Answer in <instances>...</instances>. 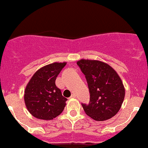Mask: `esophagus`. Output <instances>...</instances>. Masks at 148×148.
<instances>
[{
  "mask_svg": "<svg viewBox=\"0 0 148 148\" xmlns=\"http://www.w3.org/2000/svg\"><path fill=\"white\" fill-rule=\"evenodd\" d=\"M75 97H76V95L74 94V93H73V94H72L71 98H75Z\"/></svg>",
  "mask_w": 148,
  "mask_h": 148,
  "instance_id": "34e87169",
  "label": "esophagus"
}]
</instances>
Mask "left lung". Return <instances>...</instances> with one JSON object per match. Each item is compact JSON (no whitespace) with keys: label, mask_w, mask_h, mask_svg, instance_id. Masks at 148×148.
Wrapping results in <instances>:
<instances>
[{"label":"left lung","mask_w":148,"mask_h":148,"mask_svg":"<svg viewBox=\"0 0 148 148\" xmlns=\"http://www.w3.org/2000/svg\"><path fill=\"white\" fill-rule=\"evenodd\" d=\"M77 64L84 74L90 93L89 103H81L86 114L97 121L114 116L125 97L124 86L118 74L100 61L81 59Z\"/></svg>","instance_id":"8db88e82"}]
</instances>
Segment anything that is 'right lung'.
<instances>
[{
	"label": "right lung",
	"instance_id": "1",
	"mask_svg": "<svg viewBox=\"0 0 148 148\" xmlns=\"http://www.w3.org/2000/svg\"><path fill=\"white\" fill-rule=\"evenodd\" d=\"M65 65V62L46 65L34 73L27 84L25 103L36 118L53 120L63 112L67 99L56 86V79Z\"/></svg>",
	"mask_w": 148,
	"mask_h": 148
}]
</instances>
